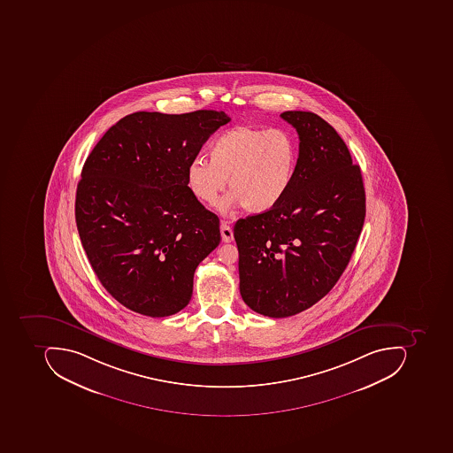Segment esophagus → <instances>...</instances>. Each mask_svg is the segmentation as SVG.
<instances>
[{
    "instance_id": "obj_1",
    "label": "esophagus",
    "mask_w": 453,
    "mask_h": 453,
    "mask_svg": "<svg viewBox=\"0 0 453 453\" xmlns=\"http://www.w3.org/2000/svg\"><path fill=\"white\" fill-rule=\"evenodd\" d=\"M220 234H222V241L223 242H231L234 240V233L231 230L230 226L227 225V222L220 223Z\"/></svg>"
}]
</instances>
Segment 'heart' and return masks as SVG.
I'll return each mask as SVG.
<instances>
[{
	"label": "heart",
	"instance_id": "heart-1",
	"mask_svg": "<svg viewBox=\"0 0 453 453\" xmlns=\"http://www.w3.org/2000/svg\"><path fill=\"white\" fill-rule=\"evenodd\" d=\"M298 165V145L283 129L241 125L213 139L210 160H190L187 184L196 198L216 205L226 188L233 195L223 208L242 205L250 213H264L280 204L293 187Z\"/></svg>",
	"mask_w": 453,
	"mask_h": 453
}]
</instances>
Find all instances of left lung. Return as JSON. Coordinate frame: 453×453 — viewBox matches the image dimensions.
Here are the masks:
<instances>
[{"label": "left lung", "instance_id": "left-lung-1", "mask_svg": "<svg viewBox=\"0 0 453 453\" xmlns=\"http://www.w3.org/2000/svg\"><path fill=\"white\" fill-rule=\"evenodd\" d=\"M280 117L299 136L293 187L273 210L234 227L241 296L273 319L301 313L334 288L366 215L361 169L336 130L311 111Z\"/></svg>", "mask_w": 453, "mask_h": 453}]
</instances>
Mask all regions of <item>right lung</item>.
Masks as SVG:
<instances>
[{
    "instance_id": "add662e5",
    "label": "right lung",
    "mask_w": 453,
    "mask_h": 453,
    "mask_svg": "<svg viewBox=\"0 0 453 453\" xmlns=\"http://www.w3.org/2000/svg\"><path fill=\"white\" fill-rule=\"evenodd\" d=\"M225 111H137L95 145L77 184L76 225L94 273L148 317L189 303L196 268L219 245V218L190 192L187 169Z\"/></svg>"
}]
</instances>
